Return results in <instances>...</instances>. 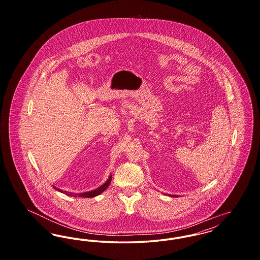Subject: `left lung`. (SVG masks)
I'll return each mask as SVG.
<instances>
[{
	"label": "left lung",
	"instance_id": "obj_1",
	"mask_svg": "<svg viewBox=\"0 0 260 260\" xmlns=\"http://www.w3.org/2000/svg\"><path fill=\"white\" fill-rule=\"evenodd\" d=\"M171 197H172V196H171ZM173 197H175V196H173Z\"/></svg>",
	"mask_w": 260,
	"mask_h": 260
}]
</instances>
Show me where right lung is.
<instances>
[{"label":"right lung","mask_w":260,"mask_h":260,"mask_svg":"<svg viewBox=\"0 0 260 260\" xmlns=\"http://www.w3.org/2000/svg\"><path fill=\"white\" fill-rule=\"evenodd\" d=\"M112 175L110 174V176L108 177V179L105 181V183H103L102 185L99 186V188L94 189V190H91V191H87V192H83V193H72V192H68V191H63L61 189L55 187V186H52L56 191L58 192H61L64 193L70 197H82V198H93L95 196H99L102 192L105 191V189L109 186V184L111 183Z\"/></svg>","instance_id":"1"}]
</instances>
